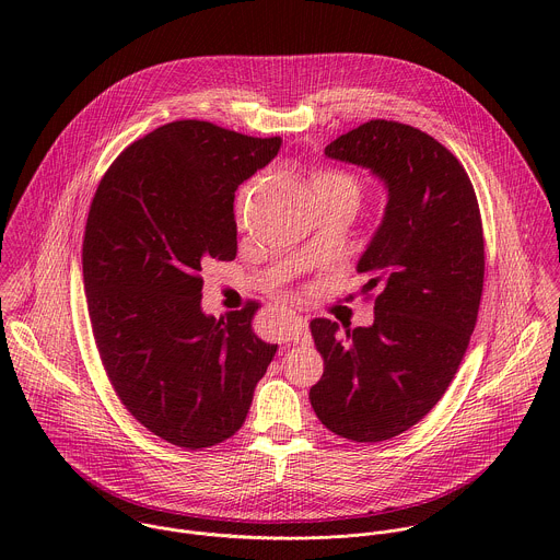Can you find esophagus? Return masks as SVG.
<instances>
[{"label": "esophagus", "mask_w": 560, "mask_h": 560, "mask_svg": "<svg viewBox=\"0 0 560 560\" xmlns=\"http://www.w3.org/2000/svg\"><path fill=\"white\" fill-rule=\"evenodd\" d=\"M285 341L292 343H307L310 332H307V322L301 314H290L285 322Z\"/></svg>", "instance_id": "esophagus-1"}]
</instances>
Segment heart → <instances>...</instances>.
Here are the masks:
<instances>
[{
  "mask_svg": "<svg viewBox=\"0 0 560 560\" xmlns=\"http://www.w3.org/2000/svg\"><path fill=\"white\" fill-rule=\"evenodd\" d=\"M312 188L316 195H326V192H335V190H354L357 192V182L352 175H348L343 171H314Z\"/></svg>",
  "mask_w": 560,
  "mask_h": 560,
  "instance_id": "obj_1",
  "label": "heart"
}]
</instances>
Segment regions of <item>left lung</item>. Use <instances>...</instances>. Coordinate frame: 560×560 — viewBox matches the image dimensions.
<instances>
[{
    "mask_svg": "<svg viewBox=\"0 0 560 560\" xmlns=\"http://www.w3.org/2000/svg\"><path fill=\"white\" fill-rule=\"evenodd\" d=\"M387 186V208L357 270L374 324L339 332L312 318L324 376L310 404L330 432L378 443L417 425L450 387L476 326L486 277L483 221L458 159L428 132L370 119L326 145Z\"/></svg>",
    "mask_w": 560,
    "mask_h": 560,
    "instance_id": "left-lung-1",
    "label": "left lung"
}]
</instances>
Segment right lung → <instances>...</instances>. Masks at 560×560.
<instances>
[{
	"mask_svg": "<svg viewBox=\"0 0 560 560\" xmlns=\"http://www.w3.org/2000/svg\"><path fill=\"white\" fill-rule=\"evenodd\" d=\"M279 148L281 137L173 121L115 159L89 210L82 266L102 365L121 406L184 450L244 425L277 352L253 328L257 301L201 312V268L236 257L234 190Z\"/></svg>",
	"mask_w": 560,
	"mask_h": 560,
	"instance_id": "add662e5",
	"label": "right lung"
}]
</instances>
